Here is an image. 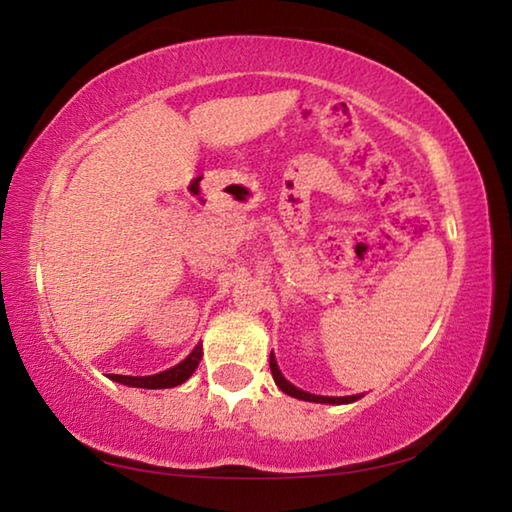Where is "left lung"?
Masks as SVG:
<instances>
[{
	"label": "left lung",
	"mask_w": 512,
	"mask_h": 512,
	"mask_svg": "<svg viewBox=\"0 0 512 512\" xmlns=\"http://www.w3.org/2000/svg\"><path fill=\"white\" fill-rule=\"evenodd\" d=\"M271 375L275 379L277 388H280L282 393H287L291 397H296V400H305V402H318V404H350V402H357L361 395H348V397H327V395H311L307 391H300V388H296L291 384V381L284 379V375L280 372V368H277V361L273 357L271 352Z\"/></svg>",
	"instance_id": "1"
}]
</instances>
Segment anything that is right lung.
Returning <instances> with one entry per match:
<instances>
[{"mask_svg": "<svg viewBox=\"0 0 512 512\" xmlns=\"http://www.w3.org/2000/svg\"><path fill=\"white\" fill-rule=\"evenodd\" d=\"M203 357V345L198 343L196 348L189 352V357L164 372H158V375H149V377H128V375H110L112 381H119L124 386H133V388H173L180 386L183 381H187L189 377L194 375V370L198 368V361Z\"/></svg>", "mask_w": 512, "mask_h": 512, "instance_id": "obj_1", "label": "right lung"}]
</instances>
